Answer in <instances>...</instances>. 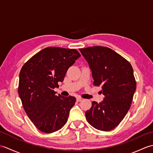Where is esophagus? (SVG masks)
I'll return each mask as SVG.
<instances>
[{
  "mask_svg": "<svg viewBox=\"0 0 153 153\" xmlns=\"http://www.w3.org/2000/svg\"><path fill=\"white\" fill-rule=\"evenodd\" d=\"M76 100H77V102H80V101H82V99L80 98V97H77Z\"/></svg>",
  "mask_w": 153,
  "mask_h": 153,
  "instance_id": "34e87169",
  "label": "esophagus"
}]
</instances>
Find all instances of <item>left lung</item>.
I'll return each instance as SVG.
<instances>
[{
	"mask_svg": "<svg viewBox=\"0 0 153 153\" xmlns=\"http://www.w3.org/2000/svg\"><path fill=\"white\" fill-rule=\"evenodd\" d=\"M94 80L105 96L100 103L92 102L85 116L91 126L108 131L115 128L130 108L136 90L134 70L130 63L111 48L95 46L80 48Z\"/></svg>",
	"mask_w": 153,
	"mask_h": 153,
	"instance_id": "obj_1",
	"label": "left lung"
}]
</instances>
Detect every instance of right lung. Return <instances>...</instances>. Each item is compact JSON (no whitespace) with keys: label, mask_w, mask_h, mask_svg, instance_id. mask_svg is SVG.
<instances>
[{"label":"right lung","mask_w":153,"mask_h":153,"mask_svg":"<svg viewBox=\"0 0 153 153\" xmlns=\"http://www.w3.org/2000/svg\"><path fill=\"white\" fill-rule=\"evenodd\" d=\"M81 56L76 49L47 47L22 66L18 94L27 115L36 128L50 134L66 124L74 97L56 95L58 83L63 82L68 68Z\"/></svg>","instance_id":"add662e5"}]
</instances>
